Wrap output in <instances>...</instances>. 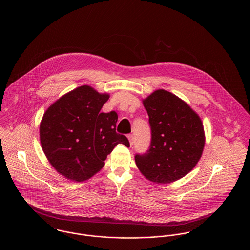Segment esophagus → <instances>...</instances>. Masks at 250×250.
<instances>
[{"mask_svg":"<svg viewBox=\"0 0 250 250\" xmlns=\"http://www.w3.org/2000/svg\"><path fill=\"white\" fill-rule=\"evenodd\" d=\"M127 139H128V141H129V143H130L131 146L133 145V143H134V137H133V135H128L127 136Z\"/></svg>","mask_w":250,"mask_h":250,"instance_id":"34e87169","label":"esophagus"}]
</instances>
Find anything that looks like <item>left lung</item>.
Segmentation results:
<instances>
[{
  "instance_id": "left-lung-1",
  "label": "left lung",
  "mask_w": 250,
  "mask_h": 250,
  "mask_svg": "<svg viewBox=\"0 0 250 250\" xmlns=\"http://www.w3.org/2000/svg\"><path fill=\"white\" fill-rule=\"evenodd\" d=\"M152 130L150 149L136 155L143 176L155 184L183 178L202 157L205 134L202 119L177 95L159 89L143 99Z\"/></svg>"
}]
</instances>
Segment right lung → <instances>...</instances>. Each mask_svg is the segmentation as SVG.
I'll list each match as a JSON object with an SVG mask.
<instances>
[{"mask_svg":"<svg viewBox=\"0 0 250 250\" xmlns=\"http://www.w3.org/2000/svg\"><path fill=\"white\" fill-rule=\"evenodd\" d=\"M109 98L89 85L60 97L45 111L40 123L41 147L48 162L64 178L83 182L105 165L118 143L129 146L116 133L115 111L100 112Z\"/></svg>","mask_w":250,"mask_h":250,"instance_id":"right-lung-1","label":"right lung"}]
</instances>
